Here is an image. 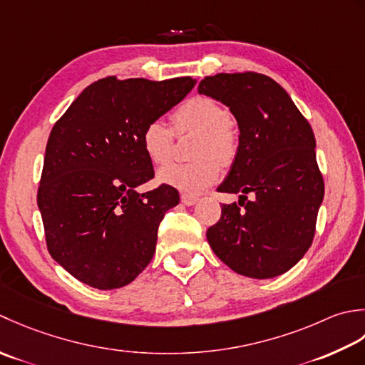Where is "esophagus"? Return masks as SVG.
I'll list each match as a JSON object with an SVG mask.
<instances>
[{"mask_svg": "<svg viewBox=\"0 0 365 365\" xmlns=\"http://www.w3.org/2000/svg\"><path fill=\"white\" fill-rule=\"evenodd\" d=\"M181 202L185 205V206H193L197 202H198V197L195 195H189V193H182L181 195Z\"/></svg>", "mask_w": 365, "mask_h": 365, "instance_id": "obj_1", "label": "esophagus"}]
</instances>
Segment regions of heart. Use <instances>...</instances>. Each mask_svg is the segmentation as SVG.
<instances>
[{"label":"heart","mask_w":365,"mask_h":365,"mask_svg":"<svg viewBox=\"0 0 365 365\" xmlns=\"http://www.w3.org/2000/svg\"><path fill=\"white\" fill-rule=\"evenodd\" d=\"M178 133L198 132L200 137L193 150L195 162L172 163L162 168L158 180L187 193H200L212 185L220 176V163H230L237 151V137L232 125V115L222 103L206 96L185 101L173 113ZM175 132L168 125L154 120L141 132V148L148 160L154 165H165L173 154ZM215 158L218 160H215Z\"/></svg>","instance_id":"1"}]
</instances>
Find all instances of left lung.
Returning <instances> with one entry per match:
<instances>
[{
	"label": "left lung",
	"mask_w": 365,
	"mask_h": 365,
	"mask_svg": "<svg viewBox=\"0 0 365 365\" xmlns=\"http://www.w3.org/2000/svg\"><path fill=\"white\" fill-rule=\"evenodd\" d=\"M198 93L224 103L240 129L219 192L240 193L206 232L214 254L241 276L272 279L299 262L315 235L324 197L315 137L288 93L257 72L217 73ZM255 198L247 202V193Z\"/></svg>",
	"instance_id": "left-lung-1"
}]
</instances>
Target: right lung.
Here are the masks:
<instances>
[{"instance_id":"right-lung-1","label":"right lung","mask_w":365,"mask_h":365,"mask_svg":"<svg viewBox=\"0 0 365 365\" xmlns=\"http://www.w3.org/2000/svg\"><path fill=\"white\" fill-rule=\"evenodd\" d=\"M195 83L190 77L102 78L53 125L37 206L51 258L77 280L115 289L150 264L160 220L180 203V193L165 184L137 192L154 178L141 132Z\"/></svg>"}]
</instances>
